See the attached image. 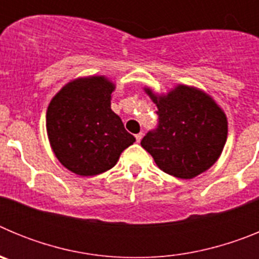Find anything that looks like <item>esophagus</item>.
I'll return each instance as SVG.
<instances>
[{"mask_svg":"<svg viewBox=\"0 0 259 259\" xmlns=\"http://www.w3.org/2000/svg\"><path fill=\"white\" fill-rule=\"evenodd\" d=\"M135 137H136V141H137V143H140L141 139H143V132H140V134L135 135Z\"/></svg>","mask_w":259,"mask_h":259,"instance_id":"obj_1","label":"esophagus"}]
</instances>
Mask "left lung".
I'll list each match as a JSON object with an SVG mask.
<instances>
[{
    "label": "left lung",
    "instance_id": "obj_1",
    "mask_svg": "<svg viewBox=\"0 0 259 259\" xmlns=\"http://www.w3.org/2000/svg\"><path fill=\"white\" fill-rule=\"evenodd\" d=\"M158 125L141 140L163 172L192 179L209 170L221 157L227 140V118L207 93L178 85L167 95H154Z\"/></svg>",
    "mask_w": 259,
    "mask_h": 259
}]
</instances>
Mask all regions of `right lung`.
Here are the masks:
<instances>
[{
  "label": "right lung",
  "instance_id": "1",
  "mask_svg": "<svg viewBox=\"0 0 259 259\" xmlns=\"http://www.w3.org/2000/svg\"><path fill=\"white\" fill-rule=\"evenodd\" d=\"M114 89L105 76L79 77L66 84L48 106L50 146L58 161L76 175L110 170L136 141L111 110Z\"/></svg>",
  "mask_w": 259,
  "mask_h": 259
}]
</instances>
